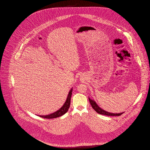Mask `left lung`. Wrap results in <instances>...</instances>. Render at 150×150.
Returning <instances> with one entry per match:
<instances>
[{"label":"left lung","instance_id":"obj_1","mask_svg":"<svg viewBox=\"0 0 150 150\" xmlns=\"http://www.w3.org/2000/svg\"><path fill=\"white\" fill-rule=\"evenodd\" d=\"M89 102L92 106V107L93 109L98 114L101 115H107V116H120L124 112H121V113H119V114H113V113H110L108 112L107 111H106L105 110H103V109H102L101 108H100L98 105L96 103V102L94 100H91L89 98Z\"/></svg>","mask_w":150,"mask_h":150}]
</instances>
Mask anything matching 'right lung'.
I'll return each instance as SVG.
<instances>
[{"label":"right lung","instance_id":"add662e5","mask_svg":"<svg viewBox=\"0 0 150 150\" xmlns=\"http://www.w3.org/2000/svg\"><path fill=\"white\" fill-rule=\"evenodd\" d=\"M72 92V88H71V90L70 91L64 106L60 109H59L56 112H55L53 114H51L48 115H39V116L41 117L45 118V119H53V118H56V117H58L59 116H61L63 115L66 114L67 112V111L70 107V105Z\"/></svg>","mask_w":150,"mask_h":150}]
</instances>
